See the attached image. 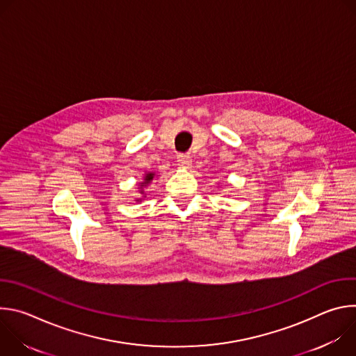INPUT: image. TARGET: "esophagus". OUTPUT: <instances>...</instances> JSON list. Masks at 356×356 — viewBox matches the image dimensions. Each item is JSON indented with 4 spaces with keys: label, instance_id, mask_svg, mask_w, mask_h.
<instances>
[{
    "label": "esophagus",
    "instance_id": "esophagus-1",
    "mask_svg": "<svg viewBox=\"0 0 356 356\" xmlns=\"http://www.w3.org/2000/svg\"><path fill=\"white\" fill-rule=\"evenodd\" d=\"M177 163H179V166H181V168H190V165H191V158L187 156V155H179V156H177Z\"/></svg>",
    "mask_w": 356,
    "mask_h": 356
}]
</instances>
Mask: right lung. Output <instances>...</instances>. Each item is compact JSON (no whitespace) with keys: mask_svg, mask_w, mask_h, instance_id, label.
<instances>
[{"mask_svg":"<svg viewBox=\"0 0 356 356\" xmlns=\"http://www.w3.org/2000/svg\"><path fill=\"white\" fill-rule=\"evenodd\" d=\"M154 177H155V173H146L145 175V177H143V181L140 183V188L143 187V186H147L152 180H154ZM143 190H140V193H142ZM136 201H140V198H136Z\"/></svg>","mask_w":356,"mask_h":356,"instance_id":"obj_1","label":"right lung"}]
</instances>
